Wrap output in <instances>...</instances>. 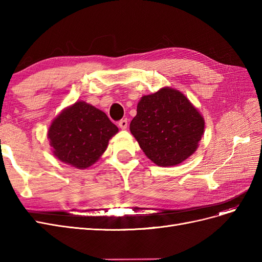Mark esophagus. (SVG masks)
<instances>
[{
	"mask_svg": "<svg viewBox=\"0 0 262 262\" xmlns=\"http://www.w3.org/2000/svg\"><path fill=\"white\" fill-rule=\"evenodd\" d=\"M119 126H120L121 130H125L128 128V120H126V119H122V120L119 121Z\"/></svg>",
	"mask_w": 262,
	"mask_h": 262,
	"instance_id": "obj_1",
	"label": "esophagus"
}]
</instances>
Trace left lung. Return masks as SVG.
I'll list each match as a JSON object with an SVG mask.
<instances>
[{
    "mask_svg": "<svg viewBox=\"0 0 262 262\" xmlns=\"http://www.w3.org/2000/svg\"><path fill=\"white\" fill-rule=\"evenodd\" d=\"M204 124V118L191 101L167 86L141 97L130 131L150 161L169 167L195 152Z\"/></svg>",
    "mask_w": 262,
    "mask_h": 262,
    "instance_id": "8db88e82",
    "label": "left lung"
}]
</instances>
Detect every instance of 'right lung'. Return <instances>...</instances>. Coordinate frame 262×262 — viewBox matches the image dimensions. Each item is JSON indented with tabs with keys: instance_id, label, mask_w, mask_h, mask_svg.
Segmentation results:
<instances>
[{
	"instance_id": "1",
	"label": "right lung",
	"mask_w": 262,
	"mask_h": 262,
	"mask_svg": "<svg viewBox=\"0 0 262 262\" xmlns=\"http://www.w3.org/2000/svg\"><path fill=\"white\" fill-rule=\"evenodd\" d=\"M118 131L104 112L80 100L53 119L47 136L60 162L85 169L99 160Z\"/></svg>"
}]
</instances>
